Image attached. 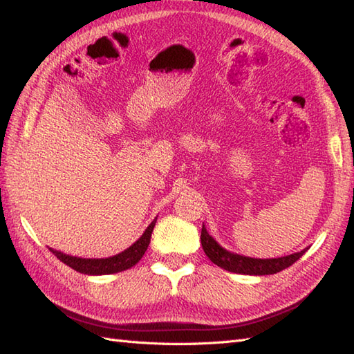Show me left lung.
<instances>
[{
	"instance_id": "1",
	"label": "left lung",
	"mask_w": 354,
	"mask_h": 354,
	"mask_svg": "<svg viewBox=\"0 0 354 354\" xmlns=\"http://www.w3.org/2000/svg\"><path fill=\"white\" fill-rule=\"evenodd\" d=\"M201 243L207 257L212 260L214 265L219 268L230 270V272L236 274H246V275H270L277 274L280 270L292 266L293 263L303 257L307 250H303L301 252L286 255V257L280 259H251L245 257V255L232 254L227 250H223L221 245H217L216 240L208 234L204 225H202L201 231Z\"/></svg>"
}]
</instances>
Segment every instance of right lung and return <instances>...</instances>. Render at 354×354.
<instances>
[{
  "instance_id": "right-lung-1",
  "label": "right lung",
  "mask_w": 354,
  "mask_h": 354,
  "mask_svg": "<svg viewBox=\"0 0 354 354\" xmlns=\"http://www.w3.org/2000/svg\"><path fill=\"white\" fill-rule=\"evenodd\" d=\"M155 222L156 219L149 225L147 230L145 231V234H142L131 248H127V250L123 251L122 254H117L114 257H109V259H77V257H71V255L57 252L55 250H50V251H53V254H55L62 263H65L66 266L73 268L80 274L104 275V274L122 272V270H126L132 268L133 265H137L142 255H145L147 246L150 243V236H152Z\"/></svg>"
}]
</instances>
